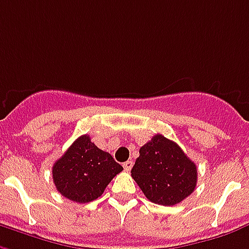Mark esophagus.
Masks as SVG:
<instances>
[{"instance_id":"obj_1","label":"esophagus","mask_w":249,"mask_h":249,"mask_svg":"<svg viewBox=\"0 0 249 249\" xmlns=\"http://www.w3.org/2000/svg\"><path fill=\"white\" fill-rule=\"evenodd\" d=\"M123 166H124L125 170L129 171L130 169L133 167V161H126V162H124V165H123Z\"/></svg>"}]
</instances>
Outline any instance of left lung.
Wrapping results in <instances>:
<instances>
[{
	"mask_svg": "<svg viewBox=\"0 0 249 249\" xmlns=\"http://www.w3.org/2000/svg\"><path fill=\"white\" fill-rule=\"evenodd\" d=\"M132 178L150 202L174 206L195 190L198 170L174 141L156 134L140 149Z\"/></svg>",
	"mask_w": 249,
	"mask_h": 249,
	"instance_id": "obj_1",
	"label": "left lung"
}]
</instances>
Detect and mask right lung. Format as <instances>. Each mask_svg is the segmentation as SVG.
Instances as JSON below:
<instances>
[{
  "mask_svg": "<svg viewBox=\"0 0 249 249\" xmlns=\"http://www.w3.org/2000/svg\"><path fill=\"white\" fill-rule=\"evenodd\" d=\"M123 166L83 134L53 166L56 190L76 203L97 199Z\"/></svg>",
  "mask_w": 249,
  "mask_h": 249,
  "instance_id": "1",
  "label": "right lung"
}]
</instances>
